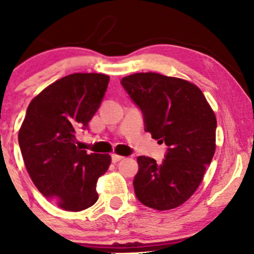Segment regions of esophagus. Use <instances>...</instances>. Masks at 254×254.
Segmentation results:
<instances>
[{"instance_id": "esophagus-1", "label": "esophagus", "mask_w": 254, "mask_h": 254, "mask_svg": "<svg viewBox=\"0 0 254 254\" xmlns=\"http://www.w3.org/2000/svg\"><path fill=\"white\" fill-rule=\"evenodd\" d=\"M124 159V156H122V155H118V154H112V162H118V161H121V160H123Z\"/></svg>"}]
</instances>
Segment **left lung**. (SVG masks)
Masks as SVG:
<instances>
[{"mask_svg":"<svg viewBox=\"0 0 254 254\" xmlns=\"http://www.w3.org/2000/svg\"><path fill=\"white\" fill-rule=\"evenodd\" d=\"M144 115L145 131L168 147L162 164L138 156L136 197L155 210L178 208L196 192L216 149V116L194 83L157 72L122 78Z\"/></svg>","mask_w":254,"mask_h":254,"instance_id":"1","label":"left lung"}]
</instances>
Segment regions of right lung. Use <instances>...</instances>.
Wrapping results in <instances>:
<instances>
[{
	"mask_svg": "<svg viewBox=\"0 0 254 254\" xmlns=\"http://www.w3.org/2000/svg\"><path fill=\"white\" fill-rule=\"evenodd\" d=\"M109 81L97 72L60 78L32 99L19 130L32 182L63 210L81 211L97 202V182L111 165L109 154L80 149L75 136L97 112Z\"/></svg>",
	"mask_w": 254,
	"mask_h": 254,
	"instance_id": "1",
	"label": "right lung"
}]
</instances>
